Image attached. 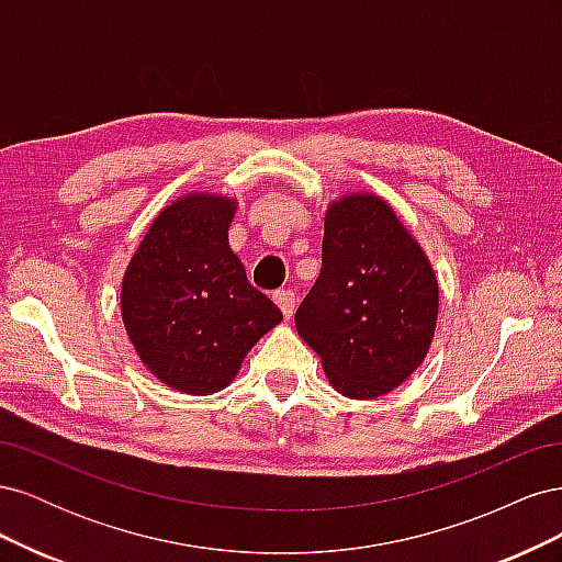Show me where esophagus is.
<instances>
[{
  "label": "esophagus",
  "mask_w": 562,
  "mask_h": 562,
  "mask_svg": "<svg viewBox=\"0 0 562 562\" xmlns=\"http://www.w3.org/2000/svg\"><path fill=\"white\" fill-rule=\"evenodd\" d=\"M274 302L279 304L285 318L293 316V312H295V293L291 291V288H279V291L274 293Z\"/></svg>",
  "instance_id": "esophagus-1"
}]
</instances>
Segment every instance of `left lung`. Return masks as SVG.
<instances>
[{
    "label": "left lung",
    "instance_id": "8db88e82",
    "mask_svg": "<svg viewBox=\"0 0 562 562\" xmlns=\"http://www.w3.org/2000/svg\"><path fill=\"white\" fill-rule=\"evenodd\" d=\"M436 318L434 269L391 206L372 194L330 203L321 274L295 326L339 394L378 398L411 378Z\"/></svg>",
    "mask_w": 562,
    "mask_h": 562
}]
</instances>
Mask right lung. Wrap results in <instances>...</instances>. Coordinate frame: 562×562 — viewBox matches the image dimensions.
Masks as SVG:
<instances>
[{
  "instance_id": "obj_1",
  "label": "right lung",
  "mask_w": 562,
  "mask_h": 562,
  "mask_svg": "<svg viewBox=\"0 0 562 562\" xmlns=\"http://www.w3.org/2000/svg\"><path fill=\"white\" fill-rule=\"evenodd\" d=\"M234 211L232 199L215 194L178 199L151 223L124 277L122 316L135 351L184 394L227 386L283 318L229 248Z\"/></svg>"
}]
</instances>
